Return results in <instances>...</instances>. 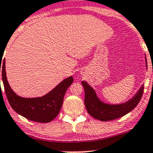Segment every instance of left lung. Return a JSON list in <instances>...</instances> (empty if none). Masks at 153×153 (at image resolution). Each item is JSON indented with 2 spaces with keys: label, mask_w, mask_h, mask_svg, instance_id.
Returning a JSON list of instances; mask_svg holds the SVG:
<instances>
[{
  "label": "left lung",
  "mask_w": 153,
  "mask_h": 153,
  "mask_svg": "<svg viewBox=\"0 0 153 153\" xmlns=\"http://www.w3.org/2000/svg\"><path fill=\"white\" fill-rule=\"evenodd\" d=\"M145 61L147 59L145 56ZM82 85L85 91V106L88 114L94 118L106 122L118 119L130 112L137 106L144 91V85L140 87L137 94L125 103L120 104H108L101 101L94 89L85 81H82Z\"/></svg>",
  "instance_id": "left-lung-1"
}]
</instances>
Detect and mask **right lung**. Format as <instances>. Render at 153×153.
Masks as SVG:
<instances>
[{
  "label": "right lung",
  "instance_id": "obj_1",
  "mask_svg": "<svg viewBox=\"0 0 153 153\" xmlns=\"http://www.w3.org/2000/svg\"><path fill=\"white\" fill-rule=\"evenodd\" d=\"M6 59H0V72L3 86L10 106L19 114L36 122H50L58 115L68 87L73 83L72 76L63 80L48 94L38 98H22L13 92L8 84L6 74ZM1 82V81H0Z\"/></svg>",
  "mask_w": 153,
  "mask_h": 153
}]
</instances>
